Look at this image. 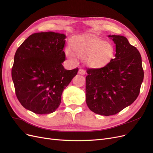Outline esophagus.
<instances>
[{
    "label": "esophagus",
    "mask_w": 153,
    "mask_h": 153,
    "mask_svg": "<svg viewBox=\"0 0 153 153\" xmlns=\"http://www.w3.org/2000/svg\"><path fill=\"white\" fill-rule=\"evenodd\" d=\"M78 73L80 74V75H84L85 74V71L84 70V69H80L79 71H78Z\"/></svg>",
    "instance_id": "1"
}]
</instances>
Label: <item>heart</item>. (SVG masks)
Returning a JSON list of instances; mask_svg holds the SVG:
<instances>
[{"label":"heart","mask_w":153,"mask_h":153,"mask_svg":"<svg viewBox=\"0 0 153 153\" xmlns=\"http://www.w3.org/2000/svg\"><path fill=\"white\" fill-rule=\"evenodd\" d=\"M71 50L67 48L66 55L69 61L76 63L75 56L84 59L87 66L98 69L108 64L115 54V48L112 43L103 41L97 37L88 36L73 39L71 43Z\"/></svg>","instance_id":"1"}]
</instances>
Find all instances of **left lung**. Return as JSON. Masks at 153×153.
Returning a JSON list of instances; mask_svg holds the SVG:
<instances>
[{"label": "left lung", "mask_w": 153, "mask_h": 153, "mask_svg": "<svg viewBox=\"0 0 153 153\" xmlns=\"http://www.w3.org/2000/svg\"><path fill=\"white\" fill-rule=\"evenodd\" d=\"M115 44V58L104 67L88 68L86 103L92 112L115 115L132 104L140 93L143 70L140 52L123 36H108Z\"/></svg>", "instance_id": "left-lung-1"}]
</instances>
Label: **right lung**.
Here are the masks:
<instances>
[{
  "instance_id": "right-lung-1",
  "label": "right lung",
  "mask_w": 153,
  "mask_h": 153,
  "mask_svg": "<svg viewBox=\"0 0 153 153\" xmlns=\"http://www.w3.org/2000/svg\"><path fill=\"white\" fill-rule=\"evenodd\" d=\"M66 36L53 32L30 35L18 48L11 76L16 96L24 107L38 114L55 112L64 89L78 72L64 69Z\"/></svg>"
}]
</instances>
